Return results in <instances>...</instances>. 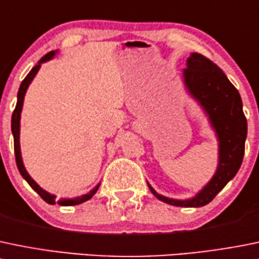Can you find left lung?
<instances>
[{"mask_svg": "<svg viewBox=\"0 0 259 259\" xmlns=\"http://www.w3.org/2000/svg\"><path fill=\"white\" fill-rule=\"evenodd\" d=\"M183 82L191 96L205 110L217 133L219 140L218 169L209 183L192 199H169L155 192L149 183L148 186L160 201L173 206L200 207L212 201L239 170L244 155L247 119L238 90L209 58L192 53L187 59V67L183 69Z\"/></svg>", "mask_w": 259, "mask_h": 259, "instance_id": "8db88e82", "label": "left lung"}]
</instances>
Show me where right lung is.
I'll list each match as a JSON object with an SVG mask.
<instances>
[{
    "label": "right lung",
    "mask_w": 259,
    "mask_h": 259,
    "mask_svg": "<svg viewBox=\"0 0 259 259\" xmlns=\"http://www.w3.org/2000/svg\"><path fill=\"white\" fill-rule=\"evenodd\" d=\"M55 53L57 52H54V50H53V52H49L48 54H45L44 57L39 60V63H37L36 66H35L34 68L29 72V74L25 77V79L21 82V84H20L19 94H17V104H16V107H15V110H14V114H12V119H11V130H12V135H14V147H15V158H16V164H17V168H19V170H20V173H21L22 177H24L25 180H26V182L31 186L32 190L36 191V192L40 195V197H41L45 202H48V204L54 205L58 202V204L62 205V206H72V205H79V204H82V202H84V201H87V200L91 199L95 193H96V191L99 190L100 183L94 188V190H91L89 193H86V195L74 197V199H62V200H59V201H57L54 195H50L49 192H47L45 190H42V188L40 187V186L37 185V183L35 182L31 177H30L29 173H27L26 169H25L24 163H22L21 152H20V116H21V110H22V104H24L25 94H26V90H27V87H29V84L31 83V81L34 79L35 74H36L37 71H39L40 66H41V63L52 59V58L55 55Z\"/></svg>",
    "instance_id": "add662e5"
}]
</instances>
